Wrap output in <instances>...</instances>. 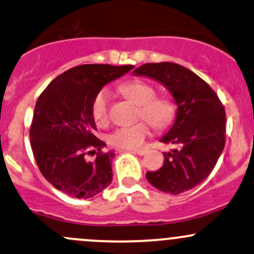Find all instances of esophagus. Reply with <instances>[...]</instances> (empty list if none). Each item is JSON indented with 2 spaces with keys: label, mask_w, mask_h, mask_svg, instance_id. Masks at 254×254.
Returning a JSON list of instances; mask_svg holds the SVG:
<instances>
[{
  "label": "esophagus",
  "mask_w": 254,
  "mask_h": 254,
  "mask_svg": "<svg viewBox=\"0 0 254 254\" xmlns=\"http://www.w3.org/2000/svg\"><path fill=\"white\" fill-rule=\"evenodd\" d=\"M131 153L133 154H138V155H144L147 153L146 149H137V150H131Z\"/></svg>",
  "instance_id": "obj_1"
}]
</instances>
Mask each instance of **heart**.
Wrapping results in <instances>:
<instances>
[{"mask_svg": "<svg viewBox=\"0 0 254 254\" xmlns=\"http://www.w3.org/2000/svg\"><path fill=\"white\" fill-rule=\"evenodd\" d=\"M122 93L136 105L140 106L138 116L149 123L152 127L161 129L174 121L176 105L165 96H155V89L143 80L135 79L122 85ZM108 99L110 94L102 89L96 94L91 106V113L96 124L102 125L108 118ZM149 133L148 125L144 122L136 123L130 127L116 129L108 136V142L119 148L133 149L143 144Z\"/></svg>", "mask_w": 254, "mask_h": 254, "instance_id": "heart-1", "label": "heart"}]
</instances>
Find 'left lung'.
I'll return each mask as SVG.
<instances>
[{"label":"left lung","mask_w":254,"mask_h":254,"mask_svg":"<svg viewBox=\"0 0 254 254\" xmlns=\"http://www.w3.org/2000/svg\"><path fill=\"white\" fill-rule=\"evenodd\" d=\"M133 76L148 77L165 86L177 106L171 127L160 137L176 148L164 152V165L147 180L164 193L181 194L205 181L225 144V111L201 78L174 63L146 64Z\"/></svg>","instance_id":"8db88e82"}]
</instances>
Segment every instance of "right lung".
Returning a JSON list of instances; mask_svg holds the SVG:
<instances>
[{
    "instance_id": "1",
    "label": "right lung",
    "mask_w": 254,
    "mask_h": 254,
    "mask_svg": "<svg viewBox=\"0 0 254 254\" xmlns=\"http://www.w3.org/2000/svg\"><path fill=\"white\" fill-rule=\"evenodd\" d=\"M132 68L76 66L55 78L38 97L30 129L33 155L44 178L68 196L89 199L112 182L111 164L116 153L101 152L106 143L94 135L91 106L106 84ZM96 150V160L88 161L86 153Z\"/></svg>"
}]
</instances>
